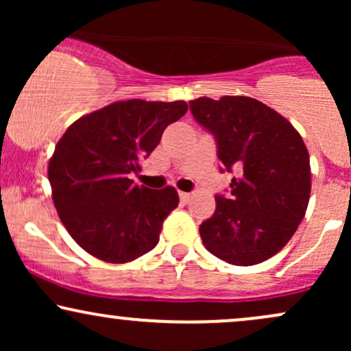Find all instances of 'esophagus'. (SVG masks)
Wrapping results in <instances>:
<instances>
[{
  "label": "esophagus",
  "mask_w": 351,
  "mask_h": 351,
  "mask_svg": "<svg viewBox=\"0 0 351 351\" xmlns=\"http://www.w3.org/2000/svg\"><path fill=\"white\" fill-rule=\"evenodd\" d=\"M189 198H191V193H184V191H180V199L183 201V203H188Z\"/></svg>",
  "instance_id": "esophagus-1"
}]
</instances>
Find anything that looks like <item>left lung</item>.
<instances>
[{"label": "left lung", "instance_id": "1", "mask_svg": "<svg viewBox=\"0 0 351 351\" xmlns=\"http://www.w3.org/2000/svg\"><path fill=\"white\" fill-rule=\"evenodd\" d=\"M189 108L215 135L224 170L241 173L231 181V195H217L215 215L199 226L204 247L234 265L271 259L291 241L308 206L304 140L287 119L252 97H199Z\"/></svg>", "mask_w": 351, "mask_h": 351}]
</instances>
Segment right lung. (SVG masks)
Instances as JSON below:
<instances>
[{"instance_id":"right-lung-1","label":"right lung","mask_w":351,"mask_h":351,"mask_svg":"<svg viewBox=\"0 0 351 351\" xmlns=\"http://www.w3.org/2000/svg\"><path fill=\"white\" fill-rule=\"evenodd\" d=\"M186 110L183 100H120L67 128L47 176L60 221L84 251L123 264L158 244L163 221L180 203L178 193L173 186H138L128 175L140 171L165 128Z\"/></svg>"}]
</instances>
